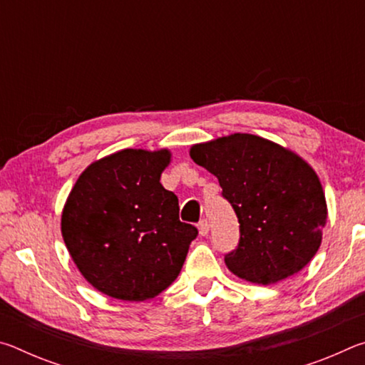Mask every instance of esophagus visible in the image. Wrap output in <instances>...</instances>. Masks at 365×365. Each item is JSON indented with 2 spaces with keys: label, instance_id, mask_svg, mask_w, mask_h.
<instances>
[{
  "label": "esophagus",
  "instance_id": "obj_1",
  "mask_svg": "<svg viewBox=\"0 0 365 365\" xmlns=\"http://www.w3.org/2000/svg\"><path fill=\"white\" fill-rule=\"evenodd\" d=\"M197 232H200L201 237H206V235L209 233V224H207V220H201L200 224H197Z\"/></svg>",
  "mask_w": 365,
  "mask_h": 365
}]
</instances>
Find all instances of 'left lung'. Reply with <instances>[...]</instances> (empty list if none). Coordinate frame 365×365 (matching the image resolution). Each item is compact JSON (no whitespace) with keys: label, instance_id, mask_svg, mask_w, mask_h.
<instances>
[{"label":"left lung","instance_id":"8db88e82","mask_svg":"<svg viewBox=\"0 0 365 365\" xmlns=\"http://www.w3.org/2000/svg\"><path fill=\"white\" fill-rule=\"evenodd\" d=\"M190 156L217 177L238 217V246L225 255L232 274L270 285L311 262L322 243L327 201L304 159L250 133L193 145Z\"/></svg>","mask_w":365,"mask_h":365}]
</instances>
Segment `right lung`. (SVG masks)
<instances>
[{
  "label": "right lung",
  "mask_w": 365,
  "mask_h": 365,
  "mask_svg": "<svg viewBox=\"0 0 365 365\" xmlns=\"http://www.w3.org/2000/svg\"><path fill=\"white\" fill-rule=\"evenodd\" d=\"M169 150H122L90 164L61 215L67 251L85 280L122 301L151 299L172 285L197 235L160 185Z\"/></svg>",
  "instance_id": "right-lung-1"
}]
</instances>
